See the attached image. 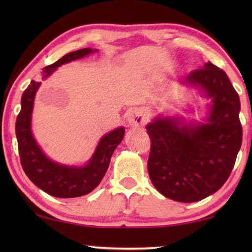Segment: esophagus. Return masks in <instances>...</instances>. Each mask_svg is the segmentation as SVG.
Wrapping results in <instances>:
<instances>
[{
	"label": "esophagus",
	"instance_id": "34e87169",
	"mask_svg": "<svg viewBox=\"0 0 252 252\" xmlns=\"http://www.w3.org/2000/svg\"><path fill=\"white\" fill-rule=\"evenodd\" d=\"M146 111L140 108H135L127 113V123L131 126H143L146 125Z\"/></svg>",
	"mask_w": 252,
	"mask_h": 252
}]
</instances>
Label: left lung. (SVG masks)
Here are the masks:
<instances>
[{"label":"left lung","instance_id":"left-lung-1","mask_svg":"<svg viewBox=\"0 0 252 252\" xmlns=\"http://www.w3.org/2000/svg\"><path fill=\"white\" fill-rule=\"evenodd\" d=\"M210 99L203 122L157 116L146 129L151 149L148 172L159 192L195 202L218 191L232 171L242 142L240 99L223 70L209 61L181 81Z\"/></svg>","mask_w":252,"mask_h":252}]
</instances>
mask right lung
I'll return each instance as SVG.
<instances>
[{
	"mask_svg": "<svg viewBox=\"0 0 252 252\" xmlns=\"http://www.w3.org/2000/svg\"><path fill=\"white\" fill-rule=\"evenodd\" d=\"M97 52L85 48L70 52L53 64L43 67L42 80L53 73L59 66L74 60ZM41 82L31 81L21 99V111L15 122L21 164L34 185L57 198H76L90 193L99 186L109 168L111 157L125 136V126L117 127L100 139L95 151L84 165H66L51 160L34 139L31 127L34 99Z\"/></svg>",
	"mask_w": 252,
	"mask_h": 252,
	"instance_id": "obj_1",
	"label": "right lung"
}]
</instances>
